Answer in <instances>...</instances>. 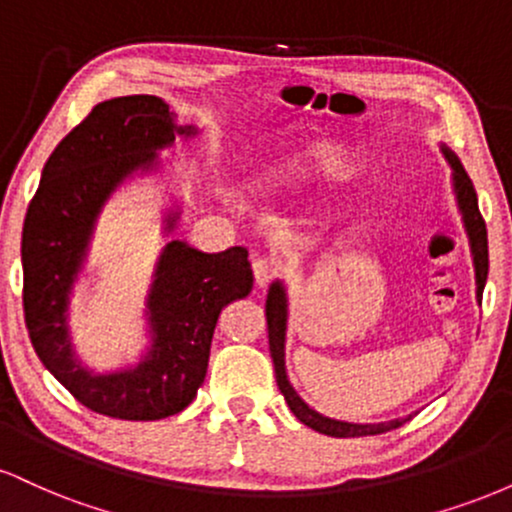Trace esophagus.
I'll list each match as a JSON object with an SVG mask.
<instances>
[{
	"label": "esophagus",
	"mask_w": 512,
	"mask_h": 512,
	"mask_svg": "<svg viewBox=\"0 0 512 512\" xmlns=\"http://www.w3.org/2000/svg\"><path fill=\"white\" fill-rule=\"evenodd\" d=\"M252 274H255V284L264 289V286L272 284L276 276H279V269H276V264L272 260H267V257H257V260L252 262Z\"/></svg>",
	"instance_id": "1"
}]
</instances>
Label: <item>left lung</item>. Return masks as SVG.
<instances>
[{
	"instance_id": "left-lung-1",
	"label": "left lung",
	"mask_w": 512,
	"mask_h": 512,
	"mask_svg": "<svg viewBox=\"0 0 512 512\" xmlns=\"http://www.w3.org/2000/svg\"><path fill=\"white\" fill-rule=\"evenodd\" d=\"M445 161L452 168V192H455L457 209H460L464 233L469 240V252H472V264H474V281H477V301L481 305V293H484L486 276H489V238H486V223L479 214V202L477 192H474L472 180H469L467 170L462 168L460 158H457L445 144H440ZM267 330H269V351H272L274 361V375L276 385H279L281 395H284L289 409L296 414V419L313 428L317 433H325L332 438H358V436H378V433H387L392 428H399L404 421L411 419H392V421H380V424H351V421H339L330 419V416L320 414L313 407L305 404V399L293 390L289 383V375H286V327H289V293H286L284 281L276 279L269 286L267 293Z\"/></svg>"
}]
</instances>
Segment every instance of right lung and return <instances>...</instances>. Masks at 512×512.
Instances as JSON below:
<instances>
[{"label":"right lung","instance_id":"add662e5","mask_svg":"<svg viewBox=\"0 0 512 512\" xmlns=\"http://www.w3.org/2000/svg\"><path fill=\"white\" fill-rule=\"evenodd\" d=\"M197 132L195 125H178V115L158 96L98 103L52 151L28 207L21 240L28 334L43 366L96 414L158 421L185 409L207 375L221 310L252 291L245 248L202 252L185 240H168L146 293L149 346L142 358L96 373L76 356L69 305L103 207L134 175L158 173V154L175 137L190 139ZM180 214L178 204L166 211V236Z\"/></svg>","mask_w":512,"mask_h":512}]
</instances>
